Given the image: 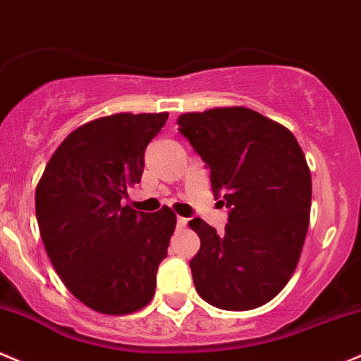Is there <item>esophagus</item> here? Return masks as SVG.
<instances>
[{"instance_id": "1", "label": "esophagus", "mask_w": 361, "mask_h": 361, "mask_svg": "<svg viewBox=\"0 0 361 361\" xmlns=\"http://www.w3.org/2000/svg\"><path fill=\"white\" fill-rule=\"evenodd\" d=\"M185 225H188V218L177 216V226H179V228H185Z\"/></svg>"}]
</instances>
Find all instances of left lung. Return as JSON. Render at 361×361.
<instances>
[{"mask_svg": "<svg viewBox=\"0 0 361 361\" xmlns=\"http://www.w3.org/2000/svg\"><path fill=\"white\" fill-rule=\"evenodd\" d=\"M177 124L228 208L224 233L189 221L201 238L189 262L194 286L218 309H257L285 288L300 259L312 201L305 155L288 129L245 107L182 114Z\"/></svg>", "mask_w": 361, "mask_h": 361, "instance_id": "8db88e82", "label": "left lung"}]
</instances>
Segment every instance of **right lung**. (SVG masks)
<instances>
[{
    "mask_svg": "<svg viewBox=\"0 0 361 361\" xmlns=\"http://www.w3.org/2000/svg\"><path fill=\"white\" fill-rule=\"evenodd\" d=\"M167 117L114 114L83 124L59 145L35 189L40 237L56 273L100 314H131L155 293L176 214L167 206L136 212L121 200L140 184L145 149Z\"/></svg>",
    "mask_w": 361,
    "mask_h": 361,
    "instance_id": "add662e5",
    "label": "right lung"
}]
</instances>
